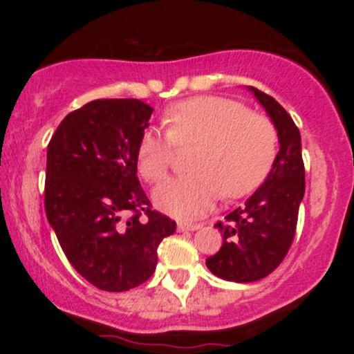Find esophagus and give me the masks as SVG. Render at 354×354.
Instances as JSON below:
<instances>
[{"label": "esophagus", "mask_w": 354, "mask_h": 354, "mask_svg": "<svg viewBox=\"0 0 354 354\" xmlns=\"http://www.w3.org/2000/svg\"><path fill=\"white\" fill-rule=\"evenodd\" d=\"M178 228L181 231H194V230H200L201 225L194 221H178Z\"/></svg>", "instance_id": "obj_1"}]
</instances>
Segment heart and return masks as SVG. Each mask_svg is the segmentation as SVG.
Instances as JSON below:
<instances>
[{"label": "heart", "instance_id": "b5f03b06", "mask_svg": "<svg viewBox=\"0 0 354 354\" xmlns=\"http://www.w3.org/2000/svg\"><path fill=\"white\" fill-rule=\"evenodd\" d=\"M166 133L148 129L136 148L138 171L148 183L163 181L174 146L198 145L194 173L168 180L154 193L161 209L176 216L208 211L218 198L236 200L266 180L278 154V131L270 118L246 104L219 96H196L169 106Z\"/></svg>", "mask_w": 354, "mask_h": 354}]
</instances>
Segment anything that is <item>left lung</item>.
Instances as JSON below:
<instances>
[{
	"label": "left lung",
	"mask_w": 354,
	"mask_h": 354,
	"mask_svg": "<svg viewBox=\"0 0 354 354\" xmlns=\"http://www.w3.org/2000/svg\"><path fill=\"white\" fill-rule=\"evenodd\" d=\"M278 129L279 151L266 181L225 221L216 223L223 245L206 266L226 281L251 283L266 278L286 258L296 234L299 203L304 196L301 135L273 96L250 88Z\"/></svg>",
	"instance_id": "8db88e82"
}]
</instances>
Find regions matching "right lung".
<instances>
[{"mask_svg": "<svg viewBox=\"0 0 354 354\" xmlns=\"http://www.w3.org/2000/svg\"><path fill=\"white\" fill-rule=\"evenodd\" d=\"M153 108L89 101L61 121L46 154L44 211L68 261L103 291L151 278L176 223L153 209L138 181L136 148Z\"/></svg>", "mask_w": 354, "mask_h": 354, "instance_id": "right-lung-1", "label": "right lung"}]
</instances>
